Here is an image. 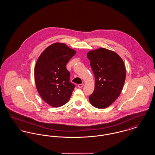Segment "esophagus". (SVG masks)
I'll return each mask as SVG.
<instances>
[{"label": "esophagus", "mask_w": 155, "mask_h": 155, "mask_svg": "<svg viewBox=\"0 0 155 155\" xmlns=\"http://www.w3.org/2000/svg\"><path fill=\"white\" fill-rule=\"evenodd\" d=\"M84 86V84H78V88H82Z\"/></svg>", "instance_id": "esophagus-1"}]
</instances>
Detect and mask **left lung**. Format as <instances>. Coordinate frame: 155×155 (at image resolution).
Listing matches in <instances>:
<instances>
[{
    "mask_svg": "<svg viewBox=\"0 0 155 155\" xmlns=\"http://www.w3.org/2000/svg\"><path fill=\"white\" fill-rule=\"evenodd\" d=\"M87 58L95 79L89 102L96 108H106L117 99L124 86L126 76L124 62L116 52L103 48L89 52Z\"/></svg>",
    "mask_w": 155,
    "mask_h": 155,
    "instance_id": "1",
    "label": "left lung"
}]
</instances>
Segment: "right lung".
Listing matches in <instances>:
<instances>
[{
    "mask_svg": "<svg viewBox=\"0 0 155 155\" xmlns=\"http://www.w3.org/2000/svg\"><path fill=\"white\" fill-rule=\"evenodd\" d=\"M76 53L63 43L49 46L41 53L34 69L37 91L46 103L59 107L68 101L75 85L70 82L66 64Z\"/></svg>",
    "mask_w": 155,
    "mask_h": 155,
    "instance_id": "add662e5",
    "label": "right lung"
}]
</instances>
